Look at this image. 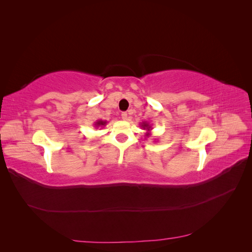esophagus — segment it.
I'll use <instances>...</instances> for the list:
<instances>
[{"instance_id": "obj_1", "label": "esophagus", "mask_w": 252, "mask_h": 252, "mask_svg": "<svg viewBox=\"0 0 252 252\" xmlns=\"http://www.w3.org/2000/svg\"><path fill=\"white\" fill-rule=\"evenodd\" d=\"M121 117H122V119H123L124 121H126L128 119V114H127V112H122Z\"/></svg>"}]
</instances>
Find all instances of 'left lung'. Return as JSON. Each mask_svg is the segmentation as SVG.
I'll use <instances>...</instances> for the list:
<instances>
[{"label": "left lung", "instance_id": "8db88e82", "mask_svg": "<svg viewBox=\"0 0 252 252\" xmlns=\"http://www.w3.org/2000/svg\"><path fill=\"white\" fill-rule=\"evenodd\" d=\"M141 127L144 129V130H147L146 132V136H149L151 134V130H152V127L149 123H147V122H143V123H141Z\"/></svg>", "mask_w": 252, "mask_h": 252}]
</instances>
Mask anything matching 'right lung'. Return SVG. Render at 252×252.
Listing matches in <instances>:
<instances>
[{"instance_id": "right-lung-1", "label": "right lung", "mask_w": 252, "mask_h": 252, "mask_svg": "<svg viewBox=\"0 0 252 252\" xmlns=\"http://www.w3.org/2000/svg\"><path fill=\"white\" fill-rule=\"evenodd\" d=\"M106 124H107V121H102V120H100V121H96V122H95L94 126H95V128H98V127L105 126Z\"/></svg>"}]
</instances>
